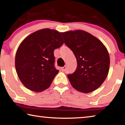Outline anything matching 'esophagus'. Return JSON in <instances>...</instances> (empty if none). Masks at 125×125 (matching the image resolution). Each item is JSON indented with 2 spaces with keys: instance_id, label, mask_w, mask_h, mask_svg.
I'll list each match as a JSON object with an SVG mask.
<instances>
[{
  "instance_id": "obj_1",
  "label": "esophagus",
  "mask_w": 125,
  "mask_h": 125,
  "mask_svg": "<svg viewBox=\"0 0 125 125\" xmlns=\"http://www.w3.org/2000/svg\"><path fill=\"white\" fill-rule=\"evenodd\" d=\"M61 70H62V72H65V70H67V66H66V65H65V66H64V67H63L61 68Z\"/></svg>"
}]
</instances>
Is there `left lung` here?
<instances>
[{"mask_svg":"<svg viewBox=\"0 0 125 125\" xmlns=\"http://www.w3.org/2000/svg\"><path fill=\"white\" fill-rule=\"evenodd\" d=\"M61 34L77 61L75 71L67 75L72 86L79 92L94 91L103 83L109 70L110 57L106 47L97 38L85 31Z\"/></svg>","mask_w":125,"mask_h":125,"instance_id":"left-lung-1","label":"left lung"}]
</instances>
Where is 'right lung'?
Returning <instances> with one entry per match:
<instances>
[{"label":"right lung","mask_w":125,"mask_h":125,"mask_svg":"<svg viewBox=\"0 0 125 125\" xmlns=\"http://www.w3.org/2000/svg\"><path fill=\"white\" fill-rule=\"evenodd\" d=\"M63 42L58 31L47 28L35 31L21 42L16 54L15 67L25 87L37 92L50 87L59 72L53 51Z\"/></svg>","instance_id":"1"}]
</instances>
